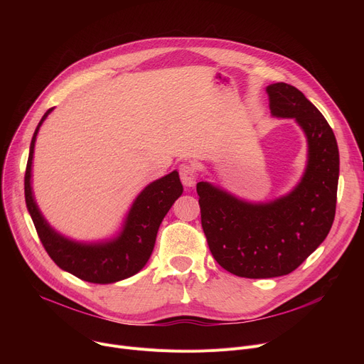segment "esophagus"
Instances as JSON below:
<instances>
[{
  "label": "esophagus",
  "instance_id": "34e87169",
  "mask_svg": "<svg viewBox=\"0 0 364 364\" xmlns=\"http://www.w3.org/2000/svg\"><path fill=\"white\" fill-rule=\"evenodd\" d=\"M180 178H181V183L186 186V187H193L196 184V180H198V172H196V168L193 165H188V164H183L180 166Z\"/></svg>",
  "mask_w": 364,
  "mask_h": 364
}]
</instances>
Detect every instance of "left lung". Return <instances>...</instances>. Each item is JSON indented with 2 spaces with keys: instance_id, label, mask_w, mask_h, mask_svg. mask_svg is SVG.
I'll return each mask as SVG.
<instances>
[{
  "instance_id": "obj_1",
  "label": "left lung",
  "mask_w": 364,
  "mask_h": 364,
  "mask_svg": "<svg viewBox=\"0 0 364 364\" xmlns=\"http://www.w3.org/2000/svg\"><path fill=\"white\" fill-rule=\"evenodd\" d=\"M272 117L294 119L307 139L298 184L269 202H250L209 181L198 183L202 227L217 262L239 277L292 273L326 239L335 218L339 151L318 109L295 87L265 88Z\"/></svg>"
}]
</instances>
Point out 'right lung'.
Instances as JSON below:
<instances>
[{
    "mask_svg": "<svg viewBox=\"0 0 364 364\" xmlns=\"http://www.w3.org/2000/svg\"><path fill=\"white\" fill-rule=\"evenodd\" d=\"M54 107L48 109L38 124L29 147L25 174V199L47 254L62 270L90 283L107 284L137 274L149 261L164 217L181 196L183 184L178 172L172 171L147 184L134 199L121 230L103 240H73L55 230L43 215L32 190V161L38 131Z\"/></svg>",
    "mask_w": 364,
    "mask_h": 364,
    "instance_id": "add662e5",
    "label": "right lung"
}]
</instances>
